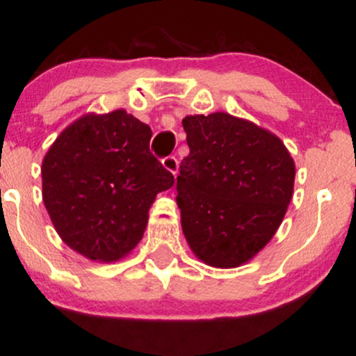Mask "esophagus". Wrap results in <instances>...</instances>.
Masks as SVG:
<instances>
[{
    "label": "esophagus",
    "instance_id": "esophagus-1",
    "mask_svg": "<svg viewBox=\"0 0 356 356\" xmlns=\"http://www.w3.org/2000/svg\"><path fill=\"white\" fill-rule=\"evenodd\" d=\"M162 165L165 167L169 172H172L174 175L177 174V169H179V161L174 157V155H169V157H164L162 159Z\"/></svg>",
    "mask_w": 356,
    "mask_h": 356
}]
</instances>
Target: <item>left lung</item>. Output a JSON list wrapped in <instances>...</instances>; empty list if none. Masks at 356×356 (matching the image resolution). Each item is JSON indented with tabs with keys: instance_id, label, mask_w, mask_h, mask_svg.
Masks as SVG:
<instances>
[{
	"instance_id": "8db88e82",
	"label": "left lung",
	"mask_w": 356,
	"mask_h": 356,
	"mask_svg": "<svg viewBox=\"0 0 356 356\" xmlns=\"http://www.w3.org/2000/svg\"><path fill=\"white\" fill-rule=\"evenodd\" d=\"M189 155L177 175L182 231L216 268H236L268 244L283 220L295 162L268 130L224 112L182 120Z\"/></svg>"
}]
</instances>
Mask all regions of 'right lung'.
Here are the masks:
<instances>
[{"label":"right lung","instance_id":"add662e5","mask_svg":"<svg viewBox=\"0 0 356 356\" xmlns=\"http://www.w3.org/2000/svg\"><path fill=\"white\" fill-rule=\"evenodd\" d=\"M150 137L149 125L115 110L81 117L44 155V207L76 252L115 261L142 239L155 195L175 182L150 152Z\"/></svg>","mask_w":356,"mask_h":356}]
</instances>
